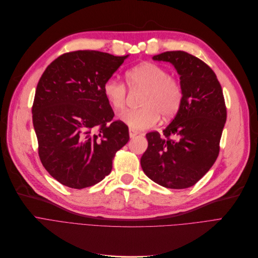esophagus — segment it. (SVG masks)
I'll list each match as a JSON object with an SVG mask.
<instances>
[{
  "label": "esophagus",
  "mask_w": 258,
  "mask_h": 258,
  "mask_svg": "<svg viewBox=\"0 0 258 258\" xmlns=\"http://www.w3.org/2000/svg\"><path fill=\"white\" fill-rule=\"evenodd\" d=\"M138 134H139V131H137V130H134V129H130L129 130L130 138H134L136 136H138Z\"/></svg>",
  "instance_id": "1"
}]
</instances>
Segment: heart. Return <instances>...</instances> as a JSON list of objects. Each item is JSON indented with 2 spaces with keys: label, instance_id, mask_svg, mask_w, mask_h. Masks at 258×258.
<instances>
[{
  "label": "heart",
  "instance_id": "obj_1",
  "mask_svg": "<svg viewBox=\"0 0 258 258\" xmlns=\"http://www.w3.org/2000/svg\"><path fill=\"white\" fill-rule=\"evenodd\" d=\"M125 77L131 90H144L140 99L141 108L120 115V119L131 129L151 128L157 124L159 115L169 119L178 112L183 99L182 87L176 79L170 77L167 69L145 62L129 69ZM103 93L116 111L125 109L127 88L124 83L109 79L103 85Z\"/></svg>",
  "mask_w": 258,
  "mask_h": 258
}]
</instances>
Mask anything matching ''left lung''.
Wrapping results in <instances>:
<instances>
[{
    "label": "left lung",
    "mask_w": 258,
    "mask_h": 258,
    "mask_svg": "<svg viewBox=\"0 0 258 258\" xmlns=\"http://www.w3.org/2000/svg\"><path fill=\"white\" fill-rule=\"evenodd\" d=\"M153 59L175 67L183 99L163 134L157 131L146 134L148 148L141 165L145 174L158 185L186 189L210 170L218 156L227 119L223 89L214 71L188 52L166 51Z\"/></svg>",
    "instance_id": "1"
}]
</instances>
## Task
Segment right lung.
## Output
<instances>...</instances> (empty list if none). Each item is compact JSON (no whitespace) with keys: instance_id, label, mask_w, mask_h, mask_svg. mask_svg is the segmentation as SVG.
<instances>
[{"instance_id":"right-lung-1","label":"right lung","mask_w":258,"mask_h":258,"mask_svg":"<svg viewBox=\"0 0 258 258\" xmlns=\"http://www.w3.org/2000/svg\"><path fill=\"white\" fill-rule=\"evenodd\" d=\"M127 56L67 52L46 68L36 86L32 121L39 156L47 172L64 186L84 189L100 182L129 141L128 126L113 120L103 93L104 83Z\"/></svg>"}]
</instances>
